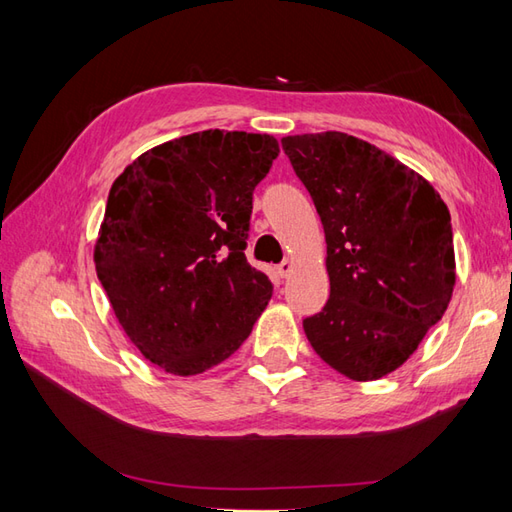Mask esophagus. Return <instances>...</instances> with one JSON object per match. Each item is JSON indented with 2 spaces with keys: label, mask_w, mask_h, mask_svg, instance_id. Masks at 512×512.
<instances>
[{
  "label": "esophagus",
  "mask_w": 512,
  "mask_h": 512,
  "mask_svg": "<svg viewBox=\"0 0 512 512\" xmlns=\"http://www.w3.org/2000/svg\"><path fill=\"white\" fill-rule=\"evenodd\" d=\"M277 273H279L281 277H288V275L292 273V259H284V262H281V264L277 266Z\"/></svg>",
  "instance_id": "obj_1"
}]
</instances>
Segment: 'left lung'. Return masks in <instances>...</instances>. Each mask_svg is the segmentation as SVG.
<instances>
[{"label": "left lung", "instance_id": "1", "mask_svg": "<svg viewBox=\"0 0 512 512\" xmlns=\"http://www.w3.org/2000/svg\"><path fill=\"white\" fill-rule=\"evenodd\" d=\"M328 244L330 299L303 319L312 350L352 380L394 372L447 310L453 231L436 189L341 132L281 138Z\"/></svg>", "mask_w": 512, "mask_h": 512}]
</instances>
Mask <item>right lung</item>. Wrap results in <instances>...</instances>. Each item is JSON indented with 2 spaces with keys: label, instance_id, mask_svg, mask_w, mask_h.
<instances>
[{
  "label": "right lung",
  "instance_id": "right-lung-1",
  "mask_svg": "<svg viewBox=\"0 0 512 512\" xmlns=\"http://www.w3.org/2000/svg\"><path fill=\"white\" fill-rule=\"evenodd\" d=\"M277 156L273 136L206 129L149 149L112 184L96 275L125 334L165 372L222 363L273 297L244 250L253 191Z\"/></svg>",
  "mask_w": 512,
  "mask_h": 512
}]
</instances>
